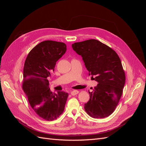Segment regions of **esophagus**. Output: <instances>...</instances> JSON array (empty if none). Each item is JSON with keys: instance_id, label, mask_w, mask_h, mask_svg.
<instances>
[{"instance_id": "obj_1", "label": "esophagus", "mask_w": 146, "mask_h": 146, "mask_svg": "<svg viewBox=\"0 0 146 146\" xmlns=\"http://www.w3.org/2000/svg\"><path fill=\"white\" fill-rule=\"evenodd\" d=\"M78 93V91H77V90H73L70 92V94H71V95H72V96L76 95Z\"/></svg>"}]
</instances>
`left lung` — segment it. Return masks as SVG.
Masks as SVG:
<instances>
[{
    "label": "left lung",
    "instance_id": "left-lung-1",
    "mask_svg": "<svg viewBox=\"0 0 146 146\" xmlns=\"http://www.w3.org/2000/svg\"><path fill=\"white\" fill-rule=\"evenodd\" d=\"M73 50L82 57L85 66L98 82L85 110L93 118L109 116L115 110L125 82V73L119 56L111 48L96 39H89L72 44Z\"/></svg>",
    "mask_w": 146,
    "mask_h": 146
}]
</instances>
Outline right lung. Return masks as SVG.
<instances>
[{
  "label": "right lung",
  "mask_w": 146,
  "mask_h": 146,
  "mask_svg": "<svg viewBox=\"0 0 146 146\" xmlns=\"http://www.w3.org/2000/svg\"><path fill=\"white\" fill-rule=\"evenodd\" d=\"M66 51L63 42L42 41L29 52L24 63L23 90L31 107L46 121L55 120L63 113L68 97L63 91L52 92L47 80Z\"/></svg>",
  "instance_id": "right-lung-1"
}]
</instances>
